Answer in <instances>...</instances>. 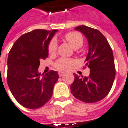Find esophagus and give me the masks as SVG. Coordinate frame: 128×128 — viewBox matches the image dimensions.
Wrapping results in <instances>:
<instances>
[{
  "label": "esophagus",
  "mask_w": 128,
  "mask_h": 128,
  "mask_svg": "<svg viewBox=\"0 0 128 128\" xmlns=\"http://www.w3.org/2000/svg\"><path fill=\"white\" fill-rule=\"evenodd\" d=\"M58 75L59 76H62V75H64V72H58Z\"/></svg>",
  "instance_id": "obj_1"
}]
</instances>
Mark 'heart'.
<instances>
[{
  "label": "heart",
  "instance_id": "obj_1",
  "mask_svg": "<svg viewBox=\"0 0 128 128\" xmlns=\"http://www.w3.org/2000/svg\"><path fill=\"white\" fill-rule=\"evenodd\" d=\"M64 39L74 49L80 48L84 44V38L82 35L77 31H72L66 33L64 36ZM57 49V44L54 40H52L48 45V52L50 54H55ZM75 64V60L72 58H60L58 59L54 63V66L56 69L61 71H66L70 70Z\"/></svg>",
  "mask_w": 128,
  "mask_h": 128
}]
</instances>
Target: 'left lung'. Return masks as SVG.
<instances>
[{"label": "left lung", "instance_id": "left-lung-1", "mask_svg": "<svg viewBox=\"0 0 128 128\" xmlns=\"http://www.w3.org/2000/svg\"><path fill=\"white\" fill-rule=\"evenodd\" d=\"M75 30L82 32L88 41L89 49L86 61L90 68V74L80 76L74 74L71 92L84 102H96L108 95L115 79L112 49L106 38L98 30L86 26H77Z\"/></svg>", "mask_w": 128, "mask_h": 128}]
</instances>
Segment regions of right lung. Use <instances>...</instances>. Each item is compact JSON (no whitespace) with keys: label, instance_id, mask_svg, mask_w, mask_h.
I'll list each match as a JSON object with an SVG mask.
<instances>
[{"label":"right lung","instance_id":"add662e5","mask_svg":"<svg viewBox=\"0 0 128 128\" xmlns=\"http://www.w3.org/2000/svg\"><path fill=\"white\" fill-rule=\"evenodd\" d=\"M57 30L36 29L22 35L10 49L8 58L7 82L21 105L39 109L51 99L58 79L56 71L38 72L40 60L48 57V45Z\"/></svg>","mask_w":128,"mask_h":128}]
</instances>
